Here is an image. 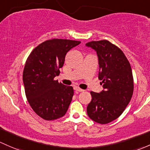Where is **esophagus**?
Returning <instances> with one entry per match:
<instances>
[{
  "mask_svg": "<svg viewBox=\"0 0 150 150\" xmlns=\"http://www.w3.org/2000/svg\"><path fill=\"white\" fill-rule=\"evenodd\" d=\"M74 89H75V91H78V92H83V91H84V90L81 89V88H80L79 87H75L74 88Z\"/></svg>",
  "mask_w": 150,
  "mask_h": 150,
  "instance_id": "esophagus-1",
  "label": "esophagus"
}]
</instances>
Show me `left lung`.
Masks as SVG:
<instances>
[{"mask_svg": "<svg viewBox=\"0 0 150 150\" xmlns=\"http://www.w3.org/2000/svg\"><path fill=\"white\" fill-rule=\"evenodd\" d=\"M86 46L96 52L98 79L103 88L100 93L91 92L87 113L98 124H108L119 117L130 102L134 91L132 68L124 52L108 41H92Z\"/></svg>", "mask_w": 150, "mask_h": 150, "instance_id": "8db88e82", "label": "left lung"}]
</instances>
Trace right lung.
<instances>
[{
  "label": "right lung",
  "instance_id": "obj_1",
  "mask_svg": "<svg viewBox=\"0 0 150 150\" xmlns=\"http://www.w3.org/2000/svg\"><path fill=\"white\" fill-rule=\"evenodd\" d=\"M79 41L53 39L34 48L26 59L23 82L31 108L45 120L62 117L72 101L74 91L54 78L59 75L65 55Z\"/></svg>",
  "mask_w": 150,
  "mask_h": 150
}]
</instances>
